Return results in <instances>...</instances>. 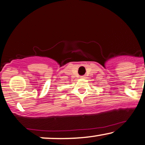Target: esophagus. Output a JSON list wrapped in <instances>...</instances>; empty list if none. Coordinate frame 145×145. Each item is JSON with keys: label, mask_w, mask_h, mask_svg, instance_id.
Returning <instances> with one entry per match:
<instances>
[{"label": "esophagus", "mask_w": 145, "mask_h": 145, "mask_svg": "<svg viewBox=\"0 0 145 145\" xmlns=\"http://www.w3.org/2000/svg\"><path fill=\"white\" fill-rule=\"evenodd\" d=\"M80 77H81L82 78H85V77H84V76H80Z\"/></svg>", "instance_id": "esophagus-1"}]
</instances>
